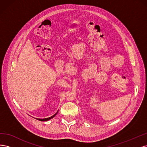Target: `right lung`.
<instances>
[{"mask_svg": "<svg viewBox=\"0 0 147 147\" xmlns=\"http://www.w3.org/2000/svg\"><path fill=\"white\" fill-rule=\"evenodd\" d=\"M57 112H57L55 115H53V116H51V117L47 118H36V119H38V120H39V121H48V120L51 119L53 118V117H55L56 116V114L57 113Z\"/></svg>", "mask_w": 147, "mask_h": 147, "instance_id": "add662e5", "label": "right lung"}]
</instances>
